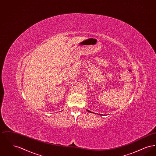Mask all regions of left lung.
<instances>
[{"instance_id":"8db88e82","label":"left lung","mask_w":156,"mask_h":156,"mask_svg":"<svg viewBox=\"0 0 156 156\" xmlns=\"http://www.w3.org/2000/svg\"><path fill=\"white\" fill-rule=\"evenodd\" d=\"M87 111H88V112H90V113H92V112H91L89 111H88V110H87ZM98 115H101V114H98Z\"/></svg>"}]
</instances>
